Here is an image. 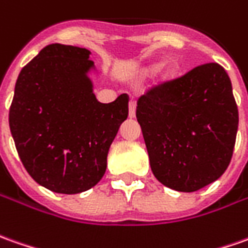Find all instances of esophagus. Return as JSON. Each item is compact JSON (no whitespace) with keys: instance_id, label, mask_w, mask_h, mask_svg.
Here are the masks:
<instances>
[{"instance_id":"esophagus-1","label":"esophagus","mask_w":248,"mask_h":248,"mask_svg":"<svg viewBox=\"0 0 248 248\" xmlns=\"http://www.w3.org/2000/svg\"><path fill=\"white\" fill-rule=\"evenodd\" d=\"M136 117V103L130 102L129 103V118Z\"/></svg>"}]
</instances>
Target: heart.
I'll use <instances>...</instances> for the list:
<instances>
[{
	"instance_id": "b5f03b06",
	"label": "heart",
	"mask_w": 248,
	"mask_h": 248,
	"mask_svg": "<svg viewBox=\"0 0 248 248\" xmlns=\"http://www.w3.org/2000/svg\"><path fill=\"white\" fill-rule=\"evenodd\" d=\"M181 66L175 61H168L164 63V60H156L146 63L138 70V81H146L156 76V84L163 87L175 81L179 77Z\"/></svg>"
}]
</instances>
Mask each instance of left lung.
I'll return each mask as SVG.
<instances>
[{
  "instance_id": "8db88e82",
  "label": "left lung",
  "mask_w": 248,
  "mask_h": 248,
  "mask_svg": "<svg viewBox=\"0 0 248 248\" xmlns=\"http://www.w3.org/2000/svg\"><path fill=\"white\" fill-rule=\"evenodd\" d=\"M151 168L167 187L193 193L230 166L239 112L232 84L218 63H205L137 103Z\"/></svg>"
}]
</instances>
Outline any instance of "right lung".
Masks as SVG:
<instances>
[{"label": "right lung", "mask_w": 248, "mask_h": 248, "mask_svg": "<svg viewBox=\"0 0 248 248\" xmlns=\"http://www.w3.org/2000/svg\"><path fill=\"white\" fill-rule=\"evenodd\" d=\"M87 48L48 45L27 63L16 81L9 127L20 160L40 186L61 194L93 187L129 114L126 93L97 102Z\"/></svg>", "instance_id": "obj_1"}]
</instances>
